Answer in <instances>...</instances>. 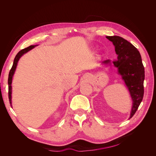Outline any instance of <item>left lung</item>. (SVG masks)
Listing matches in <instances>:
<instances>
[{"label": "left lung", "instance_id": "obj_1", "mask_svg": "<svg viewBox=\"0 0 156 156\" xmlns=\"http://www.w3.org/2000/svg\"><path fill=\"white\" fill-rule=\"evenodd\" d=\"M106 37L112 41L115 47L118 56L112 62L118 68L119 73L128 88L133 100L130 116L131 118L138 109L144 96V68L142 58L137 49L123 37L118 36ZM109 62V60L103 62L104 64Z\"/></svg>", "mask_w": 156, "mask_h": 156}]
</instances>
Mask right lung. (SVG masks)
I'll return each instance as SVG.
<instances>
[{
    "mask_svg": "<svg viewBox=\"0 0 156 156\" xmlns=\"http://www.w3.org/2000/svg\"><path fill=\"white\" fill-rule=\"evenodd\" d=\"M36 45H30L29 47H28L27 48L23 49L22 50H21L19 53L16 55L15 58H14L13 60V64L12 67L10 71V73H9V75H8V98H9V101H10V104L12 106V77L13 75L14 74V72H15L16 67H17V64L19 60L21 58V56L23 55L26 53L27 52L29 51L30 50H31L32 49L34 48Z\"/></svg>",
    "mask_w": 156,
    "mask_h": 156,
    "instance_id": "add662e5",
    "label": "right lung"
}]
</instances>
